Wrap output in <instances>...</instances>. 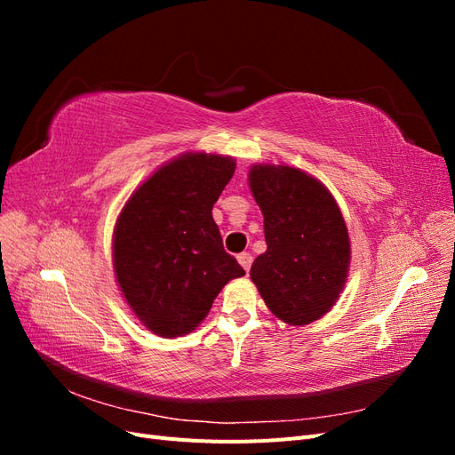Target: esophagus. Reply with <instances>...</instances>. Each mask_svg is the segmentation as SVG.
<instances>
[{"instance_id": "obj_1", "label": "esophagus", "mask_w": 455, "mask_h": 455, "mask_svg": "<svg viewBox=\"0 0 455 455\" xmlns=\"http://www.w3.org/2000/svg\"><path fill=\"white\" fill-rule=\"evenodd\" d=\"M237 259H239V264L243 266V269L249 273L251 271V266H252V254H249V252H241L239 256H237Z\"/></svg>"}]
</instances>
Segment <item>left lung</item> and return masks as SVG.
Here are the masks:
<instances>
[{
	"label": "left lung",
	"instance_id": "left-lung-1",
	"mask_svg": "<svg viewBox=\"0 0 455 455\" xmlns=\"http://www.w3.org/2000/svg\"><path fill=\"white\" fill-rule=\"evenodd\" d=\"M249 180L267 243L251 269L254 284L281 321L321 319L346 284L351 254L334 197L304 171L283 164H254Z\"/></svg>",
	"mask_w": 455,
	"mask_h": 455
}]
</instances>
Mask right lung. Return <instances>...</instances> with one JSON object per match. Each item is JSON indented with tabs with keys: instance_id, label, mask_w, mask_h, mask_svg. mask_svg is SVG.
Listing matches in <instances>:
<instances>
[{
	"instance_id": "right-lung-1",
	"label": "right lung",
	"mask_w": 455,
	"mask_h": 455,
	"mask_svg": "<svg viewBox=\"0 0 455 455\" xmlns=\"http://www.w3.org/2000/svg\"><path fill=\"white\" fill-rule=\"evenodd\" d=\"M235 172L222 156L186 154L134 191L119 214L114 266L134 315L159 336L194 330L239 261L224 251L212 206Z\"/></svg>"
}]
</instances>
